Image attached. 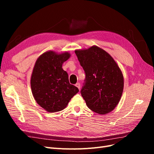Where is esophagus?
Wrapping results in <instances>:
<instances>
[{"label":"esophagus","instance_id":"34e87169","mask_svg":"<svg viewBox=\"0 0 154 154\" xmlns=\"http://www.w3.org/2000/svg\"><path fill=\"white\" fill-rule=\"evenodd\" d=\"M75 85H76V87H78L79 88V90H80V83H77Z\"/></svg>","mask_w":154,"mask_h":154}]
</instances>
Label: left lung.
<instances>
[{"label": "left lung", "instance_id": "obj_1", "mask_svg": "<svg viewBox=\"0 0 154 154\" xmlns=\"http://www.w3.org/2000/svg\"><path fill=\"white\" fill-rule=\"evenodd\" d=\"M75 53L85 74L80 92L87 106L100 114L110 112L123 93V76L119 67L109 53L97 46Z\"/></svg>", "mask_w": 154, "mask_h": 154}]
</instances>
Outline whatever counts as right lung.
Here are the masks:
<instances>
[{"label": "right lung", "instance_id": "add662e5", "mask_svg": "<svg viewBox=\"0 0 154 154\" xmlns=\"http://www.w3.org/2000/svg\"><path fill=\"white\" fill-rule=\"evenodd\" d=\"M69 57L68 53L58 54L48 51L35 63L31 78L32 93L37 103L49 112L64 109L79 91L70 84L68 74L62 69Z\"/></svg>", "mask_w": 154, "mask_h": 154}]
</instances>
